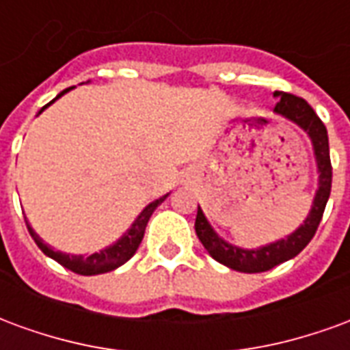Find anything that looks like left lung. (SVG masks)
Returning a JSON list of instances; mask_svg holds the SVG:
<instances>
[{
	"instance_id": "obj_1",
	"label": "left lung",
	"mask_w": 350,
	"mask_h": 350,
	"mask_svg": "<svg viewBox=\"0 0 350 350\" xmlns=\"http://www.w3.org/2000/svg\"><path fill=\"white\" fill-rule=\"evenodd\" d=\"M278 105L273 108V114L285 118L288 122L296 123L311 140L313 155L317 161V172H319V187L315 191V198L309 210L308 217L304 219L300 227L281 240L260 245L257 250H243L238 245L223 240L210 221L206 219L204 212L198 206L197 219H195V230L198 240L202 242L204 250L210 253V257L217 262L225 264L227 268L243 273H258V271L271 270L273 266L286 262L300 253L315 236L317 227L323 219L324 208L330 198L332 189V165H330V148H328V133L321 118L315 114V110L309 107L308 100L301 97L291 95V93L275 92Z\"/></svg>"
}]
</instances>
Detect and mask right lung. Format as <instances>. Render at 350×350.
Listing matches in <instances>:
<instances>
[{
  "instance_id": "obj_1",
  "label": "right lung",
  "mask_w": 350,
  "mask_h": 350,
  "mask_svg": "<svg viewBox=\"0 0 350 350\" xmlns=\"http://www.w3.org/2000/svg\"><path fill=\"white\" fill-rule=\"evenodd\" d=\"M75 88V86H72ZM72 88H67L62 93H57L56 99H59L62 95H65L67 92H71ZM54 99V100H56ZM54 100H50L49 105H44V107L39 110V114H41L44 108H49ZM168 197V193L165 197L157 198V200H153L150 204L146 206L142 212L138 213L137 219L133 221V225L127 228V232L122 236V238H118L112 245H108L105 250H100L99 253H92V255H71V253H64V251H56L50 247L49 243H44L39 238V234L35 232L31 225L27 223V230H29V234L37 243V247L46 255V257L54 258L56 262H59L62 266H65L67 270L75 271V273H80V275H97V273H107V271H112L116 268H120L122 264H125L129 260L135 253H137L138 245L142 242V238H144V230L146 225H148V221L152 217V213L155 212V208Z\"/></svg>"
}]
</instances>
